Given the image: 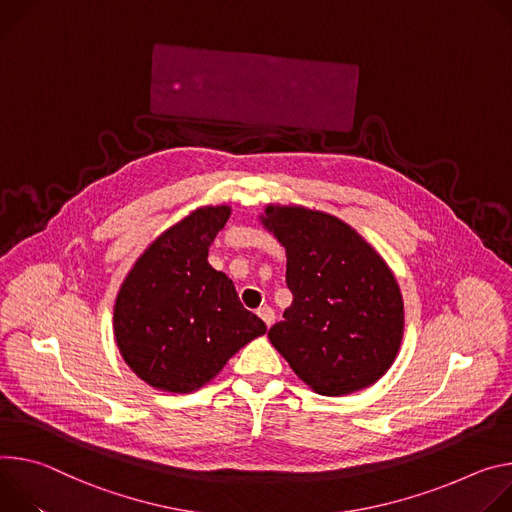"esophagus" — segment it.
Listing matches in <instances>:
<instances>
[{"instance_id":"obj_1","label":"esophagus","mask_w":512,"mask_h":512,"mask_svg":"<svg viewBox=\"0 0 512 512\" xmlns=\"http://www.w3.org/2000/svg\"><path fill=\"white\" fill-rule=\"evenodd\" d=\"M256 313H258V317H260V319L266 323V327H270V325L274 323V311H272L268 305L260 307Z\"/></svg>"}]
</instances>
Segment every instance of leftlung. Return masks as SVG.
<instances>
[{
  "mask_svg": "<svg viewBox=\"0 0 512 512\" xmlns=\"http://www.w3.org/2000/svg\"><path fill=\"white\" fill-rule=\"evenodd\" d=\"M287 252L293 293L270 344L317 394L378 382L401 350L405 307L390 266L350 223L305 205L268 203L258 215Z\"/></svg>",
  "mask_w": 512,
  "mask_h": 512,
  "instance_id": "left-lung-1",
  "label": "left lung"
}]
</instances>
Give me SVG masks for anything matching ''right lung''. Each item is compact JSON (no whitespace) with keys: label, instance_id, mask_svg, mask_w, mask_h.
<instances>
[{"label":"right lung","instance_id":"1","mask_svg":"<svg viewBox=\"0 0 512 512\" xmlns=\"http://www.w3.org/2000/svg\"><path fill=\"white\" fill-rule=\"evenodd\" d=\"M230 205H205L164 230L134 262L113 305V337L130 370L162 392L189 394L266 333L232 278L207 262Z\"/></svg>","mask_w":512,"mask_h":512}]
</instances>
